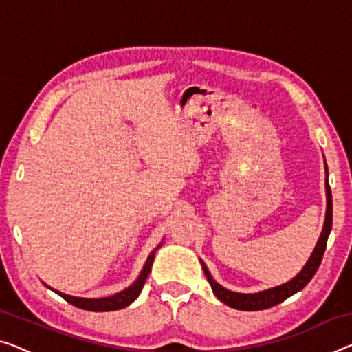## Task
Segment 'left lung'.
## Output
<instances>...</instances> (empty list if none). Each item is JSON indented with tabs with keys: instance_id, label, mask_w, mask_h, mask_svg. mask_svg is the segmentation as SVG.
Instances as JSON below:
<instances>
[{
	"instance_id": "8db88e82",
	"label": "left lung",
	"mask_w": 352,
	"mask_h": 352,
	"mask_svg": "<svg viewBox=\"0 0 352 352\" xmlns=\"http://www.w3.org/2000/svg\"><path fill=\"white\" fill-rule=\"evenodd\" d=\"M324 169H326V197H327V208H326V219H324V226L321 230V235H319L318 243L314 246L313 253L310 258H308L307 264L303 265V269L298 272V274L292 278V280L283 283L280 286L270 287V289H264L259 292L253 294H243V292H234L229 291L226 287H223L219 283L213 280L212 274H210L206 262L201 259L202 269L206 272V276L212 286L213 294L217 296L223 303H226L228 307H232L235 310H243V311H258V310H265V308L275 307L283 300H286L287 297L294 296V294L302 291L308 283H310L311 278L316 274L319 264H321L324 251H326L327 239L330 230H332V192H330L329 186V170L327 164L324 161Z\"/></svg>"
}]
</instances>
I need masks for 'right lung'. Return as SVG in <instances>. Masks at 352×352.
Instances as JSON below:
<instances>
[{
	"mask_svg": "<svg viewBox=\"0 0 352 352\" xmlns=\"http://www.w3.org/2000/svg\"><path fill=\"white\" fill-rule=\"evenodd\" d=\"M162 243H160L156 248L151 251L148 259L144 264V269L140 272L139 276L135 278V281L133 285L126 287V289L120 291L117 294H113V296H109V297H101V298H85V297H76V296H69V294H65V292H60V291H55L52 289L50 286H47L49 289L55 291L58 296H61L65 298L66 302H69L71 305H74L77 308H82V310H88V311H113V310H122V308L128 307L133 303L135 298L139 297V294L142 292V287L146 281V276H148L150 270H151V265H153V261H155V251L160 248Z\"/></svg>",
	"mask_w": 352,
	"mask_h": 352,
	"instance_id": "add662e5",
	"label": "right lung"
}]
</instances>
